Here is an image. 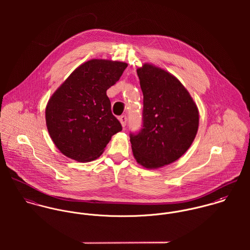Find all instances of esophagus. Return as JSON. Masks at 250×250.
<instances>
[{"label": "esophagus", "instance_id": "obj_1", "mask_svg": "<svg viewBox=\"0 0 250 250\" xmlns=\"http://www.w3.org/2000/svg\"><path fill=\"white\" fill-rule=\"evenodd\" d=\"M127 120H128V118H127L126 115H121V116H119V121H120L122 127H125V126H126Z\"/></svg>", "mask_w": 250, "mask_h": 250}]
</instances>
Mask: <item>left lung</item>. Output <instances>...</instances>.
Here are the masks:
<instances>
[{
    "mask_svg": "<svg viewBox=\"0 0 250 250\" xmlns=\"http://www.w3.org/2000/svg\"><path fill=\"white\" fill-rule=\"evenodd\" d=\"M137 73L143 93V125L130 133V141L137 162L158 168L175 162L189 148L198 129V109L168 72L146 63Z\"/></svg>",
    "mask_w": 250,
    "mask_h": 250,
    "instance_id": "left-lung-1",
    "label": "left lung"
}]
</instances>
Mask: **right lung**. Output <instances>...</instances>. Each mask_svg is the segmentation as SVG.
I'll return each instance as SVG.
<instances>
[{"label": "right lung", "mask_w": 250, "mask_h": 250, "mask_svg": "<svg viewBox=\"0 0 250 250\" xmlns=\"http://www.w3.org/2000/svg\"><path fill=\"white\" fill-rule=\"evenodd\" d=\"M125 62L91 60L72 72L46 107L52 141L66 157L90 162L122 130L112 114L107 90L121 77Z\"/></svg>", "instance_id": "right-lung-1"}]
</instances>
